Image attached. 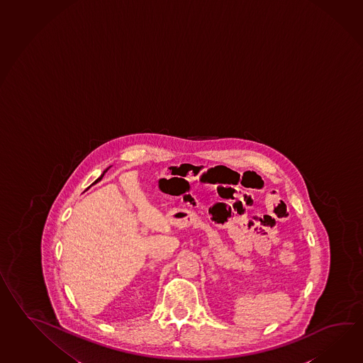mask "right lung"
I'll return each instance as SVG.
<instances>
[{"label": "right lung", "mask_w": 363, "mask_h": 363, "mask_svg": "<svg viewBox=\"0 0 363 363\" xmlns=\"http://www.w3.org/2000/svg\"><path fill=\"white\" fill-rule=\"evenodd\" d=\"M108 168H110V167H108ZM108 168H107V169L104 170V173H102V174H101V177L96 178V182H94V184H96V182H99V181H101V179H102V178H104V173H106V172H107V170H108ZM94 184H93V185H94Z\"/></svg>", "instance_id": "1"}]
</instances>
